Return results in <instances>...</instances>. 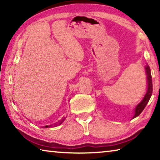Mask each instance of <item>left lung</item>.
<instances>
[{
    "label": "left lung",
    "instance_id": "8db88e82",
    "mask_svg": "<svg viewBox=\"0 0 160 160\" xmlns=\"http://www.w3.org/2000/svg\"><path fill=\"white\" fill-rule=\"evenodd\" d=\"M145 70H146V75H147V79H148V90L146 92L144 98L137 105V107L135 109V114L133 116L132 118H134L137 116H138L141 112L145 109L146 105L150 100V97L152 94V75L150 72V68L149 67L148 65L145 66Z\"/></svg>",
    "mask_w": 160,
    "mask_h": 160
}]
</instances>
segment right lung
<instances>
[{"mask_svg": "<svg viewBox=\"0 0 160 160\" xmlns=\"http://www.w3.org/2000/svg\"><path fill=\"white\" fill-rule=\"evenodd\" d=\"M65 119H66V117H63L62 119H61L60 121H58L57 123H54V124H52V125H50V126H46L45 128H48V127H55V126H59L61 125V124L63 122V121H65Z\"/></svg>", "mask_w": 160, "mask_h": 160, "instance_id": "obj_1", "label": "right lung"}]
</instances>
